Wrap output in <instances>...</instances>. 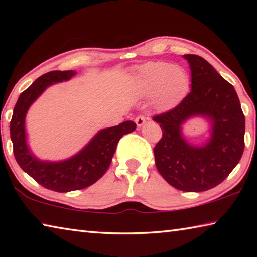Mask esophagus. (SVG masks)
<instances>
[{
	"mask_svg": "<svg viewBox=\"0 0 257 257\" xmlns=\"http://www.w3.org/2000/svg\"><path fill=\"white\" fill-rule=\"evenodd\" d=\"M135 122H136V124H137V127H138V128H141L142 125L146 122V118H145V115H143V114H139V115H137V116H136V119H135Z\"/></svg>",
	"mask_w": 257,
	"mask_h": 257,
	"instance_id": "34e87169",
	"label": "esophagus"
}]
</instances>
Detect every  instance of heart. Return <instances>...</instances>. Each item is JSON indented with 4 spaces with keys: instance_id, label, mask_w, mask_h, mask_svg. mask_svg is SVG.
Listing matches in <instances>:
<instances>
[{
    "instance_id": "1",
    "label": "heart",
    "mask_w": 257,
    "mask_h": 257,
    "mask_svg": "<svg viewBox=\"0 0 257 257\" xmlns=\"http://www.w3.org/2000/svg\"><path fill=\"white\" fill-rule=\"evenodd\" d=\"M184 69L165 62H150L139 70L137 84L143 94L155 93V103L164 106L175 101L188 87Z\"/></svg>"
}]
</instances>
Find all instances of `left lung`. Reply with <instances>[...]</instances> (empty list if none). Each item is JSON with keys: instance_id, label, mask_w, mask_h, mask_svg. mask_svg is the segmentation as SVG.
<instances>
[{"instance_id": "obj_1", "label": "left lung", "mask_w": 257, "mask_h": 257, "mask_svg": "<svg viewBox=\"0 0 257 257\" xmlns=\"http://www.w3.org/2000/svg\"><path fill=\"white\" fill-rule=\"evenodd\" d=\"M191 70V90L182 101L153 120L162 138L154 147L158 171L182 191H205L220 185L241 159L245 149V115L233 86L202 56L184 55ZM212 119V136L203 148L187 145L180 124L189 116Z\"/></svg>"}]
</instances>
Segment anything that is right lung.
Here are the masks:
<instances>
[{
  "mask_svg": "<svg viewBox=\"0 0 257 257\" xmlns=\"http://www.w3.org/2000/svg\"><path fill=\"white\" fill-rule=\"evenodd\" d=\"M73 75L75 71L71 70H56L37 78L20 94L10 122L14 154L20 168L44 188L58 193L80 190L95 184L110 167L121 137L136 129V123L133 121L103 129L80 153L63 162H42L35 158L26 144L25 116L28 107L47 86L70 79Z\"/></svg>",
  "mask_w": 257,
  "mask_h": 257,
  "instance_id": "add662e5",
  "label": "right lung"
}]
</instances>
